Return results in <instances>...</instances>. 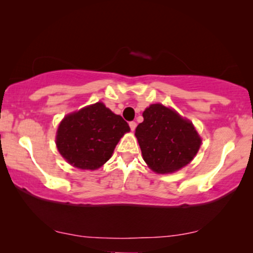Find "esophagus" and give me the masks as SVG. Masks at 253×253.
<instances>
[{"label":"esophagus","mask_w":253,"mask_h":253,"mask_svg":"<svg viewBox=\"0 0 253 253\" xmlns=\"http://www.w3.org/2000/svg\"><path fill=\"white\" fill-rule=\"evenodd\" d=\"M129 126H130V129H131V131H134V129H136V126H137V123L136 122H130L129 123Z\"/></svg>","instance_id":"obj_1"}]
</instances>
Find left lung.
Returning <instances> with one entry per match:
<instances>
[{"label":"left lung","instance_id":"left-lung-1","mask_svg":"<svg viewBox=\"0 0 253 253\" xmlns=\"http://www.w3.org/2000/svg\"><path fill=\"white\" fill-rule=\"evenodd\" d=\"M144 121L136 127L144 161L158 174L177 171L195 158L202 138L189 120L154 103L143 113Z\"/></svg>","mask_w":253,"mask_h":253}]
</instances>
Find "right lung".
Wrapping results in <instances>:
<instances>
[{
	"label": "right lung",
	"instance_id": "add662e5",
	"mask_svg": "<svg viewBox=\"0 0 253 253\" xmlns=\"http://www.w3.org/2000/svg\"><path fill=\"white\" fill-rule=\"evenodd\" d=\"M129 131V124L122 117L96 102L62 120L56 146L74 167L95 170L109 160L117 143Z\"/></svg>",
	"mask_w": 253,
	"mask_h": 253
}]
</instances>
